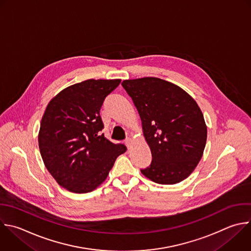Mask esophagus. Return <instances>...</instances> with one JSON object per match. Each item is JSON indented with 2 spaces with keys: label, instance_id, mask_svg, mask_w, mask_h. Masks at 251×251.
<instances>
[{
  "label": "esophagus",
  "instance_id": "34e87169",
  "mask_svg": "<svg viewBox=\"0 0 251 251\" xmlns=\"http://www.w3.org/2000/svg\"><path fill=\"white\" fill-rule=\"evenodd\" d=\"M131 143H132V140H131V138H127V139L125 140V144H126V146H127V148H128V149L130 148V145H131Z\"/></svg>",
  "mask_w": 251,
  "mask_h": 251
}]
</instances>
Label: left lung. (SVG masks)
I'll return each mask as SVG.
<instances>
[{"mask_svg": "<svg viewBox=\"0 0 251 251\" xmlns=\"http://www.w3.org/2000/svg\"><path fill=\"white\" fill-rule=\"evenodd\" d=\"M142 120L151 162L141 173L158 184H176L188 177L200 161L207 126L196 101L181 88L164 79L146 76L125 79Z\"/></svg>", "mask_w": 251, "mask_h": 251, "instance_id": "8db88e82", "label": "left lung"}]
</instances>
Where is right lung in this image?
Returning <instances> with one entry per match:
<instances>
[{
  "mask_svg": "<svg viewBox=\"0 0 251 251\" xmlns=\"http://www.w3.org/2000/svg\"><path fill=\"white\" fill-rule=\"evenodd\" d=\"M121 79H87L60 92L48 103L38 135L43 162L59 185L88 193L107 177L123 144H113L100 131L105 98Z\"/></svg>",
  "mask_w": 251,
  "mask_h": 251,
  "instance_id": "right-lung-1",
  "label": "right lung"
}]
</instances>
